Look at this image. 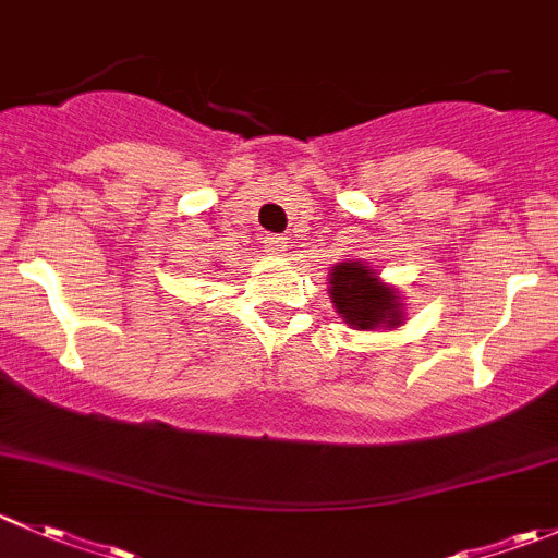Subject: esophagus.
<instances>
[{"mask_svg": "<svg viewBox=\"0 0 558 558\" xmlns=\"http://www.w3.org/2000/svg\"><path fill=\"white\" fill-rule=\"evenodd\" d=\"M264 251L272 253V256H280V253L286 251V236L267 234V236H264Z\"/></svg>", "mask_w": 558, "mask_h": 558, "instance_id": "34e87169", "label": "esophagus"}]
</instances>
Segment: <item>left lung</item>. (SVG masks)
I'll list each match as a JSON object with an SVG mask.
<instances>
[{"label": "left lung", "mask_w": 558, "mask_h": 558, "mask_svg": "<svg viewBox=\"0 0 558 558\" xmlns=\"http://www.w3.org/2000/svg\"><path fill=\"white\" fill-rule=\"evenodd\" d=\"M329 296L354 329L398 327L403 324V302L400 291L381 283L376 269L360 262H340L329 272Z\"/></svg>", "instance_id": "left-lung-1"}]
</instances>
